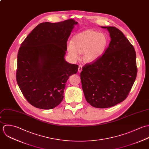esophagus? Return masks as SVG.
<instances>
[{
    "instance_id": "1",
    "label": "esophagus",
    "mask_w": 149,
    "mask_h": 149,
    "mask_svg": "<svg viewBox=\"0 0 149 149\" xmlns=\"http://www.w3.org/2000/svg\"><path fill=\"white\" fill-rule=\"evenodd\" d=\"M82 71V66L81 65H79V67H78V72H81Z\"/></svg>"
}]
</instances>
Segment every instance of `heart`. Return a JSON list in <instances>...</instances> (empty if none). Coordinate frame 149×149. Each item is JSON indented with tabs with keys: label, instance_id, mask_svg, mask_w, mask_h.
Returning a JSON list of instances; mask_svg holds the SVG:
<instances>
[{
	"label": "heart",
	"instance_id": "obj_1",
	"mask_svg": "<svg viewBox=\"0 0 149 149\" xmlns=\"http://www.w3.org/2000/svg\"><path fill=\"white\" fill-rule=\"evenodd\" d=\"M108 44L105 34L94 30H85L74 36L72 42L67 44V48L70 56L74 60L80 58L84 54V60L86 63H94L105 52Z\"/></svg>",
	"mask_w": 149,
	"mask_h": 149
}]
</instances>
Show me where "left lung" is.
<instances>
[{
  "label": "left lung",
  "mask_w": 149,
  "mask_h": 149,
  "mask_svg": "<svg viewBox=\"0 0 149 149\" xmlns=\"http://www.w3.org/2000/svg\"><path fill=\"white\" fill-rule=\"evenodd\" d=\"M107 29L111 42L104 55L81 73L82 90L88 103L95 108H107L123 101L137 74L136 53L124 34L114 26Z\"/></svg>",
  "instance_id": "8db88e82"
}]
</instances>
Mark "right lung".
Masks as SVG:
<instances>
[{"label":"right lung","instance_id":"right-lung-1","mask_svg":"<svg viewBox=\"0 0 149 149\" xmlns=\"http://www.w3.org/2000/svg\"><path fill=\"white\" fill-rule=\"evenodd\" d=\"M78 22L73 19L38 25L21 44L17 56V82L30 104L42 109L57 107L65 83L78 65L66 61L67 42Z\"/></svg>","mask_w":149,"mask_h":149}]
</instances>
